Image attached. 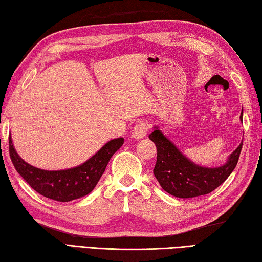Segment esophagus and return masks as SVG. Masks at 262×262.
<instances>
[{"label": "esophagus", "mask_w": 262, "mask_h": 262, "mask_svg": "<svg viewBox=\"0 0 262 262\" xmlns=\"http://www.w3.org/2000/svg\"><path fill=\"white\" fill-rule=\"evenodd\" d=\"M149 130V124L147 122H140L133 127L131 131V136L135 139H142L147 135V132Z\"/></svg>", "instance_id": "1"}]
</instances>
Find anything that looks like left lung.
<instances>
[{
  "label": "left lung",
  "instance_id": "8db88e82",
  "mask_svg": "<svg viewBox=\"0 0 262 262\" xmlns=\"http://www.w3.org/2000/svg\"><path fill=\"white\" fill-rule=\"evenodd\" d=\"M239 117L242 121L243 115ZM149 139L157 148L154 175L165 191L178 198H193L210 193L225 182L236 166L243 143L233 151L225 165L207 168L190 162L161 130L152 131Z\"/></svg>",
  "mask_w": 262,
  "mask_h": 262
}]
</instances>
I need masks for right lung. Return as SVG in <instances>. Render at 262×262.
<instances>
[{"mask_svg": "<svg viewBox=\"0 0 262 262\" xmlns=\"http://www.w3.org/2000/svg\"><path fill=\"white\" fill-rule=\"evenodd\" d=\"M123 142V138L111 140L86 163L64 170H44L27 164L15 152L11 137H9V151L14 168L31 188L46 198L67 202L81 198L94 190L111 157Z\"/></svg>", "mask_w": 262, "mask_h": 262, "instance_id": "obj_1", "label": "right lung"}]
</instances>
